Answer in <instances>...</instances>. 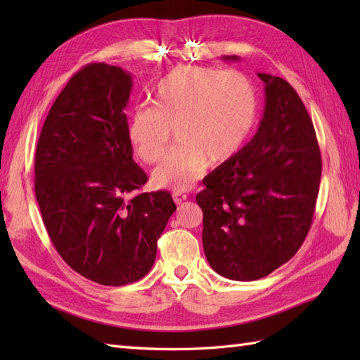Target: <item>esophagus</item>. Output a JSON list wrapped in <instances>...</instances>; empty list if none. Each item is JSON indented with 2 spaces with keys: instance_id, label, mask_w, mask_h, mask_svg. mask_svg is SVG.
I'll use <instances>...</instances> for the list:
<instances>
[{
  "instance_id": "34e87169",
  "label": "esophagus",
  "mask_w": 360,
  "mask_h": 360,
  "mask_svg": "<svg viewBox=\"0 0 360 360\" xmlns=\"http://www.w3.org/2000/svg\"><path fill=\"white\" fill-rule=\"evenodd\" d=\"M173 200L176 204H182L186 200H187V195L182 193V192H174L173 193Z\"/></svg>"
}]
</instances>
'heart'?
I'll return each instance as SVG.
<instances>
[{
  "label": "heart",
  "mask_w": 360,
  "mask_h": 360,
  "mask_svg": "<svg viewBox=\"0 0 360 360\" xmlns=\"http://www.w3.org/2000/svg\"><path fill=\"white\" fill-rule=\"evenodd\" d=\"M155 106L141 105L128 119V137L143 162L155 164L172 139L178 143L155 172L153 184L186 192L209 164L232 159L248 142L258 120L254 83L238 71L178 66L153 93Z\"/></svg>",
  "instance_id": "obj_1"
}]
</instances>
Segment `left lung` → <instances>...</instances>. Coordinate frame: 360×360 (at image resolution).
<instances>
[{
  "mask_svg": "<svg viewBox=\"0 0 360 360\" xmlns=\"http://www.w3.org/2000/svg\"><path fill=\"white\" fill-rule=\"evenodd\" d=\"M258 77L266 96L258 131L196 195L205 258L213 271L238 281L263 278L297 254L312 224L322 176L314 125L302 98L281 77Z\"/></svg>",
  "mask_w": 360,
  "mask_h": 360,
  "instance_id": "obj_1",
  "label": "left lung"
}]
</instances>
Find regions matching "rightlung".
Listing matches in <instances>:
<instances>
[{"label": "right lung", "mask_w": 360, "mask_h": 360, "mask_svg": "<svg viewBox=\"0 0 360 360\" xmlns=\"http://www.w3.org/2000/svg\"><path fill=\"white\" fill-rule=\"evenodd\" d=\"M131 86L119 66L82 68L53 102L35 151V196L52 244L75 272L103 286L148 274L176 210L165 190L134 195L148 178L128 137Z\"/></svg>", "instance_id": "obj_1"}]
</instances>
